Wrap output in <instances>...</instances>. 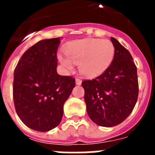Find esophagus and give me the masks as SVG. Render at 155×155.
Wrapping results in <instances>:
<instances>
[{"instance_id":"34e87169","label":"esophagus","mask_w":155,"mask_h":155,"mask_svg":"<svg viewBox=\"0 0 155 155\" xmlns=\"http://www.w3.org/2000/svg\"><path fill=\"white\" fill-rule=\"evenodd\" d=\"M75 82H76L77 85H80V84H81L82 81H81V79L80 78H77L76 80H75Z\"/></svg>"}]
</instances>
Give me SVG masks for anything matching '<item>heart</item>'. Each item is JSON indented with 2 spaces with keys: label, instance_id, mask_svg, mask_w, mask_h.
I'll return each mask as SVG.
<instances>
[{
  "label": "heart",
  "instance_id": "heart-1",
  "mask_svg": "<svg viewBox=\"0 0 155 155\" xmlns=\"http://www.w3.org/2000/svg\"><path fill=\"white\" fill-rule=\"evenodd\" d=\"M66 56L59 54L60 62L68 68L73 69L78 64L81 74L95 77L108 69L113 61L115 47L107 39H84L68 43L64 49Z\"/></svg>",
  "mask_w": 155,
  "mask_h": 155
}]
</instances>
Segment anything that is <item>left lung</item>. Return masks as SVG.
<instances>
[{
  "instance_id": "left-lung-1",
  "label": "left lung",
  "mask_w": 155,
  "mask_h": 155,
  "mask_svg": "<svg viewBox=\"0 0 155 155\" xmlns=\"http://www.w3.org/2000/svg\"><path fill=\"white\" fill-rule=\"evenodd\" d=\"M115 47L108 69L92 80L83 81L84 102L90 119L97 125L112 127L132 113L138 97L137 67L130 52L111 37Z\"/></svg>"
}]
</instances>
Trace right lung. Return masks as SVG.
Segmentation results:
<instances>
[{"mask_svg": "<svg viewBox=\"0 0 155 155\" xmlns=\"http://www.w3.org/2000/svg\"><path fill=\"white\" fill-rule=\"evenodd\" d=\"M60 38L43 39L23 53L15 71L13 98L16 113L34 130L46 132L60 124L64 105L75 79L57 72Z\"/></svg>", "mask_w": 155, "mask_h": 155, "instance_id": "right-lung-1", "label": "right lung"}]
</instances>
